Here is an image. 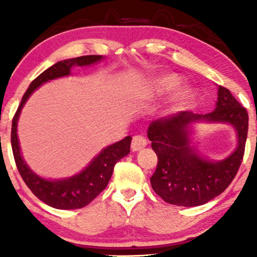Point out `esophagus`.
<instances>
[{
  "label": "esophagus",
  "instance_id": "34e87169",
  "mask_svg": "<svg viewBox=\"0 0 257 257\" xmlns=\"http://www.w3.org/2000/svg\"><path fill=\"white\" fill-rule=\"evenodd\" d=\"M146 145H147V140L143 137V135H135V137L133 138L132 150L134 152L140 151V150H143Z\"/></svg>",
  "mask_w": 257,
  "mask_h": 257
}]
</instances>
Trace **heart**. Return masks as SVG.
Wrapping results in <instances>:
<instances>
[{"instance_id":"obj_1","label":"heart","mask_w":257,"mask_h":257,"mask_svg":"<svg viewBox=\"0 0 257 257\" xmlns=\"http://www.w3.org/2000/svg\"><path fill=\"white\" fill-rule=\"evenodd\" d=\"M180 83V77L175 73H167V75L158 76V77L153 78L147 85L146 93L149 95H159V94L168 93V91L173 90L174 88L178 87ZM192 96V90L190 88H181L178 93L174 96L176 104H184L188 99Z\"/></svg>"}]
</instances>
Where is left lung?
<instances>
[{
  "instance_id": "8db88e82",
  "label": "left lung",
  "mask_w": 257,
  "mask_h": 257,
  "mask_svg": "<svg viewBox=\"0 0 257 257\" xmlns=\"http://www.w3.org/2000/svg\"><path fill=\"white\" fill-rule=\"evenodd\" d=\"M205 120L228 122L237 131L235 152L219 162L200 157L190 146L191 122ZM249 117L245 108L225 87H219L216 107L205 114L182 111L153 120L147 137L158 157L151 186L164 202L179 206H198L217 197L237 175L245 150Z\"/></svg>"
}]
</instances>
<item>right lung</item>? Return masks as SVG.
<instances>
[{
	"label": "right lung",
	"mask_w": 257,
	"mask_h": 257,
	"mask_svg": "<svg viewBox=\"0 0 257 257\" xmlns=\"http://www.w3.org/2000/svg\"><path fill=\"white\" fill-rule=\"evenodd\" d=\"M101 59V55H84V57L66 59V60L54 64L31 82L30 87L25 91L22 102L13 117L11 141L18 170L31 192L47 205L55 209H64V210L79 209L95 199L105 190L110 181L114 164L131 152L132 137H126L118 143L106 147L90 162L89 166L77 175L63 180H47L32 172L22 157L17 134L20 111L26 100L30 98L31 94L40 85L52 79L69 76L73 66H88V65L98 63Z\"/></svg>",
	"instance_id": "add662e5"
}]
</instances>
